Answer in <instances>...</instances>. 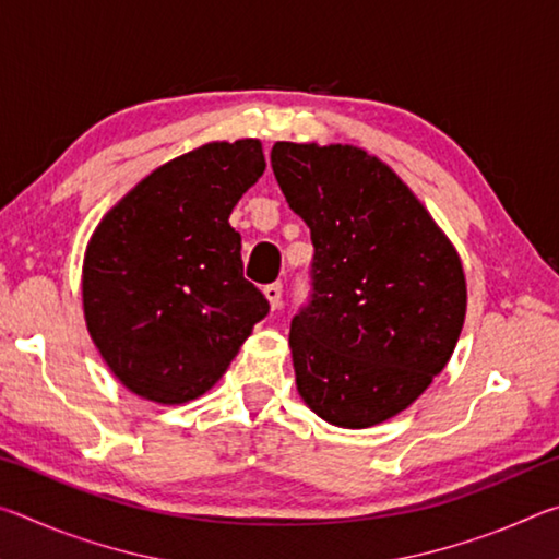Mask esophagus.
I'll return each mask as SVG.
<instances>
[{
    "instance_id": "1",
    "label": "esophagus",
    "mask_w": 559,
    "mask_h": 559,
    "mask_svg": "<svg viewBox=\"0 0 559 559\" xmlns=\"http://www.w3.org/2000/svg\"><path fill=\"white\" fill-rule=\"evenodd\" d=\"M263 296H266L271 310H278L281 308V296H283V286L281 283H271V286L263 288Z\"/></svg>"
}]
</instances>
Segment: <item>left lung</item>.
Here are the masks:
<instances>
[{"label": "left lung", "mask_w": 559, "mask_h": 559, "mask_svg": "<svg viewBox=\"0 0 559 559\" xmlns=\"http://www.w3.org/2000/svg\"><path fill=\"white\" fill-rule=\"evenodd\" d=\"M271 167L316 246L313 300L288 335L300 400L333 427H377L427 392L459 343L456 246L362 147L283 140Z\"/></svg>", "instance_id": "left-lung-1"}]
</instances>
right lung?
<instances>
[{
    "mask_svg": "<svg viewBox=\"0 0 559 559\" xmlns=\"http://www.w3.org/2000/svg\"><path fill=\"white\" fill-rule=\"evenodd\" d=\"M263 169L257 138L206 143L153 169L98 222L83 257V318L128 392L197 400L269 313L229 224Z\"/></svg>",
    "mask_w": 559,
    "mask_h": 559,
    "instance_id": "right-lung-1",
    "label": "right lung"
}]
</instances>
